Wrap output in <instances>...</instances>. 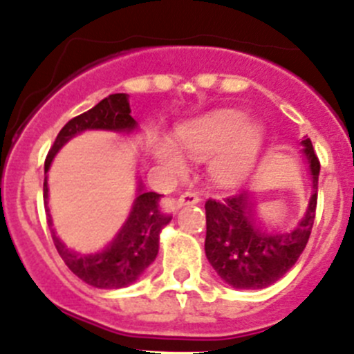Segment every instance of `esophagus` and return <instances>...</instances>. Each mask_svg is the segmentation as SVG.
<instances>
[{"label": "esophagus", "mask_w": 354, "mask_h": 354, "mask_svg": "<svg viewBox=\"0 0 354 354\" xmlns=\"http://www.w3.org/2000/svg\"><path fill=\"white\" fill-rule=\"evenodd\" d=\"M200 202V197L195 192H185V194L180 195L178 198V205H195V203Z\"/></svg>", "instance_id": "34e87169"}]
</instances>
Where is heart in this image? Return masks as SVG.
Wrapping results in <instances>:
<instances>
[{
    "label": "heart",
    "mask_w": 354,
    "mask_h": 354,
    "mask_svg": "<svg viewBox=\"0 0 354 354\" xmlns=\"http://www.w3.org/2000/svg\"><path fill=\"white\" fill-rule=\"evenodd\" d=\"M263 130L243 111L216 109L194 118L176 128L181 151L194 159L209 160L210 178L217 185L233 188L252 176L263 149ZM171 142L157 145V159L164 171L181 174L187 160Z\"/></svg>",
    "instance_id": "b5f03b06"
}]
</instances>
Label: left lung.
<instances>
[{
  "instance_id": "obj_1",
  "label": "left lung",
  "mask_w": 354,
  "mask_h": 354,
  "mask_svg": "<svg viewBox=\"0 0 354 354\" xmlns=\"http://www.w3.org/2000/svg\"><path fill=\"white\" fill-rule=\"evenodd\" d=\"M301 144L313 178V195L295 230L272 231L260 226L248 194L205 202V255L216 272L233 288L270 286L295 266L308 243L315 221L320 160L310 138Z\"/></svg>"
}]
</instances>
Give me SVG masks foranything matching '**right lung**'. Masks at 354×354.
Listing matches in <instances>:
<instances>
[{"label": "right lung", "mask_w": 354, "mask_h": 354, "mask_svg": "<svg viewBox=\"0 0 354 354\" xmlns=\"http://www.w3.org/2000/svg\"><path fill=\"white\" fill-rule=\"evenodd\" d=\"M127 94H111L94 108L71 118L59 130L55 144L49 149L44 171L49 169L56 152L75 135L85 130H109L128 133L137 128L131 118ZM162 195L156 192H140L135 198L130 216L106 248L99 252H75L56 236L53 221L48 212V226L53 241L68 269L84 283L99 289H118L135 283L142 272L154 262L159 252V233L171 221L169 214L162 212L159 200ZM44 198H48V178H44Z\"/></svg>", "instance_id": "add662e5"}]
</instances>
